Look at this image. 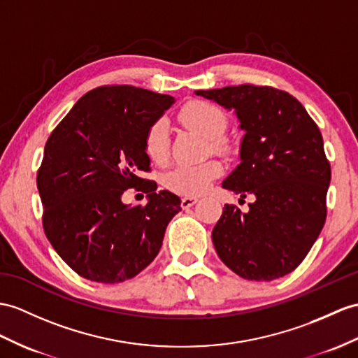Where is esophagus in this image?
<instances>
[{"label": "esophagus", "instance_id": "esophagus-1", "mask_svg": "<svg viewBox=\"0 0 358 358\" xmlns=\"http://www.w3.org/2000/svg\"><path fill=\"white\" fill-rule=\"evenodd\" d=\"M196 202H197V197H184L180 200V206L184 209H188L193 205H196Z\"/></svg>", "mask_w": 358, "mask_h": 358}]
</instances>
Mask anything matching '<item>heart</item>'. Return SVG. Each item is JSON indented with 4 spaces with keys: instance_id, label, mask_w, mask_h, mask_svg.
<instances>
[{
    "instance_id": "heart-1",
    "label": "heart",
    "mask_w": 358,
    "mask_h": 358,
    "mask_svg": "<svg viewBox=\"0 0 358 358\" xmlns=\"http://www.w3.org/2000/svg\"><path fill=\"white\" fill-rule=\"evenodd\" d=\"M179 120L187 127L208 139L209 150L214 153H226L229 143L222 136L228 126L226 113L215 104L193 100L185 104L179 112ZM144 150L156 164H164L169 158V124L164 118L156 120L147 129L144 136ZM222 174V165L209 159L200 164H179L173 167L164 178V184L170 191L180 196H199L211 187Z\"/></svg>"
}]
</instances>
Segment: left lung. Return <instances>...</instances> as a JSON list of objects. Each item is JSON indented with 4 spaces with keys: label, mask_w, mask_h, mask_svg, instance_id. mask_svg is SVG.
<instances>
[{
    "label": "left lung",
    "mask_w": 358,
    "mask_h": 358,
    "mask_svg": "<svg viewBox=\"0 0 358 358\" xmlns=\"http://www.w3.org/2000/svg\"><path fill=\"white\" fill-rule=\"evenodd\" d=\"M234 110L245 132L240 164L222 187L254 203L224 205L213 229L217 255L249 281H273L298 267L327 219L331 167L324 139L293 95L270 86L238 85L196 91Z\"/></svg>",
    "instance_id": "8db88e82"
}]
</instances>
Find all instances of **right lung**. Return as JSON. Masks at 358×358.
I'll return each mask as SVG.
<instances>
[{"label":"right lung","instance_id":"obj_1","mask_svg":"<svg viewBox=\"0 0 358 358\" xmlns=\"http://www.w3.org/2000/svg\"><path fill=\"white\" fill-rule=\"evenodd\" d=\"M174 99L130 85L85 94L51 132L38 171L43 231L76 273L103 284L123 282L149 266L162 246L180 199L156 191L139 174L150 170L144 136ZM144 190L148 205L120 197Z\"/></svg>","mask_w":358,"mask_h":358}]
</instances>
